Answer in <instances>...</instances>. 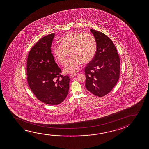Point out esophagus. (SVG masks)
<instances>
[{
    "label": "esophagus",
    "mask_w": 149,
    "mask_h": 149,
    "mask_svg": "<svg viewBox=\"0 0 149 149\" xmlns=\"http://www.w3.org/2000/svg\"><path fill=\"white\" fill-rule=\"evenodd\" d=\"M76 75H77V74H71V75H70V78H74V77H75Z\"/></svg>",
    "instance_id": "34e87169"
}]
</instances>
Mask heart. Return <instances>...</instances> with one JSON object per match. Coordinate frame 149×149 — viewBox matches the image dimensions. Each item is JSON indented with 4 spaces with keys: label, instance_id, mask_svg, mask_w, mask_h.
<instances>
[{
    "label": "heart",
    "instance_id": "obj_1",
    "mask_svg": "<svg viewBox=\"0 0 149 149\" xmlns=\"http://www.w3.org/2000/svg\"><path fill=\"white\" fill-rule=\"evenodd\" d=\"M61 46H56L53 49V55L56 61L63 65L69 53L72 58L66 63L63 68L65 73H77L82 62L88 63L96 55L97 44L95 38L90 33L71 32L61 39Z\"/></svg>",
    "mask_w": 149,
    "mask_h": 149
}]
</instances>
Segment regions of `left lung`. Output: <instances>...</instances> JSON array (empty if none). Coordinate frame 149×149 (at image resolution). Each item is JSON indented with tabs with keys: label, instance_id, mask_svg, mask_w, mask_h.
Masks as SVG:
<instances>
[{
	"label": "left lung",
	"instance_id": "obj_1",
	"mask_svg": "<svg viewBox=\"0 0 149 149\" xmlns=\"http://www.w3.org/2000/svg\"><path fill=\"white\" fill-rule=\"evenodd\" d=\"M95 38L96 55L85 68L86 89L98 96L108 94L119 79L120 61L112 41L103 33L90 29Z\"/></svg>",
	"mask_w": 149,
	"mask_h": 149
}]
</instances>
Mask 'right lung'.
Instances as JSON below:
<instances>
[{
	"mask_svg": "<svg viewBox=\"0 0 149 149\" xmlns=\"http://www.w3.org/2000/svg\"><path fill=\"white\" fill-rule=\"evenodd\" d=\"M54 36L55 33H51L40 39L29 51L27 61L29 88L40 101L49 105L63 102L69 89V77L61 75V70L51 53Z\"/></svg>",
	"mask_w": 149,
	"mask_h": 149,
	"instance_id": "1",
	"label": "right lung"
}]
</instances>
